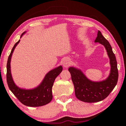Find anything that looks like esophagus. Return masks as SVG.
<instances>
[{
	"instance_id": "esophagus-1",
	"label": "esophagus",
	"mask_w": 126,
	"mask_h": 126,
	"mask_svg": "<svg viewBox=\"0 0 126 126\" xmlns=\"http://www.w3.org/2000/svg\"><path fill=\"white\" fill-rule=\"evenodd\" d=\"M70 61H69V59H64V60H63V66L64 67H65V68H67L68 66H69L70 65Z\"/></svg>"
}]
</instances>
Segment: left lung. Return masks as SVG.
Instances as JSON below:
<instances>
[{"mask_svg": "<svg viewBox=\"0 0 126 126\" xmlns=\"http://www.w3.org/2000/svg\"><path fill=\"white\" fill-rule=\"evenodd\" d=\"M94 43H99L105 47L107 52L110 64L108 77L100 81H94L88 78L83 72L77 68L70 67L68 70L75 87L76 97L86 102L100 101L108 97L117 85L118 79L117 63L112 47L109 43L98 30Z\"/></svg>", "mask_w": 126, "mask_h": 126, "instance_id": "left-lung-1", "label": "left lung"}]
</instances>
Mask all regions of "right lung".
I'll use <instances>...</instances> for the list:
<instances>
[{
  "label": "right lung",
  "mask_w": 126,
  "mask_h": 126,
  "mask_svg": "<svg viewBox=\"0 0 126 126\" xmlns=\"http://www.w3.org/2000/svg\"><path fill=\"white\" fill-rule=\"evenodd\" d=\"M26 32L21 34L20 38ZM19 40L15 44L8 57L7 63V82L9 89L22 104L29 107H39L50 102L52 99V87L55 79L63 70V67L59 66L49 71L45 75L40 84L33 89H26L18 87L14 81L11 73L10 63L14 51L19 43Z\"/></svg>",
  "instance_id": "1"
}]
</instances>
